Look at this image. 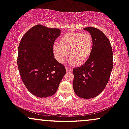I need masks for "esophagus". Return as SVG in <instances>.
<instances>
[{"label": "esophagus", "instance_id": "1", "mask_svg": "<svg viewBox=\"0 0 129 129\" xmlns=\"http://www.w3.org/2000/svg\"><path fill=\"white\" fill-rule=\"evenodd\" d=\"M66 70L67 72H72V69H71V68H69V67H66Z\"/></svg>", "mask_w": 129, "mask_h": 129}]
</instances>
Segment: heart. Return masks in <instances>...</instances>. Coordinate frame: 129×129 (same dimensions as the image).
<instances>
[{"label": "heart", "mask_w": 129, "mask_h": 129, "mask_svg": "<svg viewBox=\"0 0 129 129\" xmlns=\"http://www.w3.org/2000/svg\"><path fill=\"white\" fill-rule=\"evenodd\" d=\"M92 48L93 39L90 34L69 32L61 36L59 43L53 45V52L59 62H63L69 53L71 65H81L88 59Z\"/></svg>", "instance_id": "b5f03b06"}]
</instances>
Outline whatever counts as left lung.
Returning a JSON list of instances; mask_svg holds the SVG:
<instances>
[{"label":"left lung","instance_id":"left-lung-1","mask_svg":"<svg viewBox=\"0 0 129 129\" xmlns=\"http://www.w3.org/2000/svg\"><path fill=\"white\" fill-rule=\"evenodd\" d=\"M84 29L92 38V51L83 66L73 70V89L79 97L90 99L99 95L108 83L113 69V51L101 31L91 26Z\"/></svg>","mask_w":129,"mask_h":129}]
</instances>
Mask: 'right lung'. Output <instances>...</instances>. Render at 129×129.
<instances>
[{
    "mask_svg": "<svg viewBox=\"0 0 129 129\" xmlns=\"http://www.w3.org/2000/svg\"><path fill=\"white\" fill-rule=\"evenodd\" d=\"M60 35L59 29L37 25L23 35L19 44L17 66L20 77L28 90L37 97L53 95L66 73L53 52L54 41Z\"/></svg>",
    "mask_w": 129,
    "mask_h": 129,
    "instance_id": "obj_1",
    "label": "right lung"
}]
</instances>
